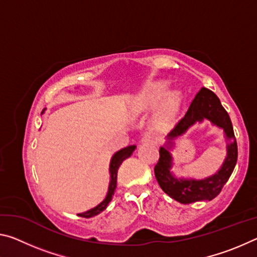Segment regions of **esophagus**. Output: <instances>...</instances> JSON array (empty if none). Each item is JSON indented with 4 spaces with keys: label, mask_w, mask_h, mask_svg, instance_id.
Masks as SVG:
<instances>
[{
    "label": "esophagus",
    "mask_w": 257,
    "mask_h": 257,
    "mask_svg": "<svg viewBox=\"0 0 257 257\" xmlns=\"http://www.w3.org/2000/svg\"><path fill=\"white\" fill-rule=\"evenodd\" d=\"M143 142L149 143V144L156 145L160 142V138L158 135H155L153 133H149V134H146L144 137H143Z\"/></svg>",
    "instance_id": "34e87169"
}]
</instances>
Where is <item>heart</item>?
<instances>
[{"label":"heart","mask_w":257,"mask_h":257,"mask_svg":"<svg viewBox=\"0 0 257 257\" xmlns=\"http://www.w3.org/2000/svg\"><path fill=\"white\" fill-rule=\"evenodd\" d=\"M168 88L169 85L165 81H155L153 84H151L145 89V92L143 93L141 99H139V107L142 110L155 107L160 103L161 99L164 97V95L167 94ZM179 104L180 95L177 92L169 93L164 97L158 114V121L160 125L167 127V125L172 122L178 111V107H179Z\"/></svg>","instance_id":"heart-1"}]
</instances>
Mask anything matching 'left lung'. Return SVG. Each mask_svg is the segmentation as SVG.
<instances>
[{
	"label": "left lung",
	"instance_id": "left-lung-1",
	"mask_svg": "<svg viewBox=\"0 0 257 257\" xmlns=\"http://www.w3.org/2000/svg\"><path fill=\"white\" fill-rule=\"evenodd\" d=\"M210 120L212 123L222 128L227 138V158L219 171L214 176L203 180L177 179L170 172L172 158L168 150L160 149L159 162L155 164L154 172L161 188L171 198L181 204H190L199 201H212L221 193L225 182L231 176L237 163L238 147L233 134L231 120L228 112L221 105L219 97L212 90L202 87L191 101L184 118L179 120L176 127L168 135V144L172 145V139L184 134L196 121Z\"/></svg>",
	"mask_w": 257,
	"mask_h": 257
}]
</instances>
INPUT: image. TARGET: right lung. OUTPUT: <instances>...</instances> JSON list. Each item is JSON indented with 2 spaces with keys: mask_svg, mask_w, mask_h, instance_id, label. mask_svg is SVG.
<instances>
[{
  "mask_svg": "<svg viewBox=\"0 0 257 257\" xmlns=\"http://www.w3.org/2000/svg\"><path fill=\"white\" fill-rule=\"evenodd\" d=\"M135 149H136V146L130 145V146L124 147V149H122V150L118 151L114 155H113L111 163H110L111 180H110V185H108V190H107V195H106L105 199H104L102 203H99L96 207H94V208H92V210H89L87 212L80 213V214H78V215L81 217H92V216L99 214V213L105 210L108 205V203L111 202L113 194H114V190L116 188V177H118V169L121 165V163H122L125 159H128L129 156L133 154Z\"/></svg>",
  "mask_w": 257,
  "mask_h": 257,
  "instance_id": "right-lung-1",
  "label": "right lung"
}]
</instances>
